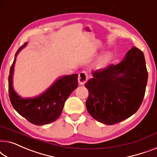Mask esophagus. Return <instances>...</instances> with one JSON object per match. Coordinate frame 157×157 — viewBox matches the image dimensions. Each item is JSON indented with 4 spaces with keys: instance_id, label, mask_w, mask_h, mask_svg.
<instances>
[{
    "instance_id": "1",
    "label": "esophagus",
    "mask_w": 157,
    "mask_h": 157,
    "mask_svg": "<svg viewBox=\"0 0 157 157\" xmlns=\"http://www.w3.org/2000/svg\"><path fill=\"white\" fill-rule=\"evenodd\" d=\"M88 79V75L87 74V72L85 71L80 72L78 76V82L79 83V85H84L87 80Z\"/></svg>"
}]
</instances>
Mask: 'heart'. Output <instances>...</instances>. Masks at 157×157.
<instances>
[{"label": "heart", "instance_id": "1", "mask_svg": "<svg viewBox=\"0 0 157 157\" xmlns=\"http://www.w3.org/2000/svg\"><path fill=\"white\" fill-rule=\"evenodd\" d=\"M107 59H108V56H107V55H105V56L101 57V58L100 59V60H99V64H100V65H104V64H105L106 62H107Z\"/></svg>", "mask_w": 157, "mask_h": 157}]
</instances>
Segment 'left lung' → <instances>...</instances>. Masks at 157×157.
<instances>
[{"label": "left lung", "instance_id": "left-lung-1", "mask_svg": "<svg viewBox=\"0 0 157 157\" xmlns=\"http://www.w3.org/2000/svg\"><path fill=\"white\" fill-rule=\"evenodd\" d=\"M85 84L89 91L86 107L92 117L107 125L127 119L139 109L148 79L142 50L133 47L117 65L92 72Z\"/></svg>", "mask_w": 157, "mask_h": 157}]
</instances>
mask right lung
<instances>
[{
    "label": "right lung",
    "mask_w": 157,
    "mask_h": 157,
    "mask_svg": "<svg viewBox=\"0 0 157 157\" xmlns=\"http://www.w3.org/2000/svg\"><path fill=\"white\" fill-rule=\"evenodd\" d=\"M27 43L19 48L15 57ZM15 57L8 77V92L10 102L18 113L28 122L35 125H44L53 122L63 111L66 100L78 87V74L59 78L44 93L33 98H22L15 92L13 87V75Z\"/></svg>",
    "instance_id": "1"
}]
</instances>
